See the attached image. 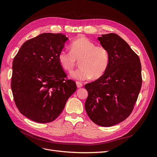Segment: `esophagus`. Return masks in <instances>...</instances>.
<instances>
[{"label":"esophagus","instance_id":"esophagus-1","mask_svg":"<svg viewBox=\"0 0 157 157\" xmlns=\"http://www.w3.org/2000/svg\"><path fill=\"white\" fill-rule=\"evenodd\" d=\"M76 84H77V88H81V87H82V86H83V84H82V83H81V82H76Z\"/></svg>","mask_w":157,"mask_h":157}]
</instances>
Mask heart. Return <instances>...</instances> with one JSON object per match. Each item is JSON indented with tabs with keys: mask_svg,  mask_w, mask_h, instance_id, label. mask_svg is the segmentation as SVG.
Returning a JSON list of instances; mask_svg holds the SVG:
<instances>
[{
	"mask_svg": "<svg viewBox=\"0 0 157 157\" xmlns=\"http://www.w3.org/2000/svg\"><path fill=\"white\" fill-rule=\"evenodd\" d=\"M70 52L61 50L58 54L60 65L66 72L72 73L80 61V67L73 73V77L78 80L98 78L105 73L109 64V54L103 46L87 37L81 36L71 42Z\"/></svg>",
	"mask_w": 157,
	"mask_h": 157,
	"instance_id": "1",
	"label": "heart"
}]
</instances>
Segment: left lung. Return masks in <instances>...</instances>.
<instances>
[{"label": "left lung", "mask_w": 157, "mask_h": 157, "mask_svg": "<svg viewBox=\"0 0 157 157\" xmlns=\"http://www.w3.org/2000/svg\"><path fill=\"white\" fill-rule=\"evenodd\" d=\"M109 54V64L101 77L84 88L88 96L85 109L98 125L109 127L130 116L142 84L139 56L127 42L115 33L98 37Z\"/></svg>", "instance_id": "obj_1"}]
</instances>
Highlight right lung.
<instances>
[{
    "mask_svg": "<svg viewBox=\"0 0 157 157\" xmlns=\"http://www.w3.org/2000/svg\"><path fill=\"white\" fill-rule=\"evenodd\" d=\"M67 39L61 33H42L25 42L14 57L11 80L14 102L33 121H54L77 90L58 61Z\"/></svg>",
    "mask_w": 157,
    "mask_h": 157,
    "instance_id": "obj_1",
    "label": "right lung"
}]
</instances>
